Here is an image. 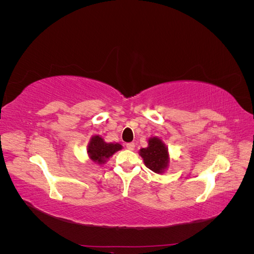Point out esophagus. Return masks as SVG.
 Wrapping results in <instances>:
<instances>
[{
	"label": "esophagus",
	"instance_id": "obj_1",
	"mask_svg": "<svg viewBox=\"0 0 254 254\" xmlns=\"http://www.w3.org/2000/svg\"><path fill=\"white\" fill-rule=\"evenodd\" d=\"M126 147H127V149H129V150H133L134 147H135V144H134L133 142L127 143V144H126Z\"/></svg>",
	"mask_w": 254,
	"mask_h": 254
}]
</instances>
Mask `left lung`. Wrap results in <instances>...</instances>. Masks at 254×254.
Instances as JSON below:
<instances>
[{"instance_id":"left-lung-1","label":"left lung","mask_w":254,"mask_h":254,"mask_svg":"<svg viewBox=\"0 0 254 254\" xmlns=\"http://www.w3.org/2000/svg\"><path fill=\"white\" fill-rule=\"evenodd\" d=\"M140 155L144 160L146 167L157 174L163 173L170 162L168 149L157 136L150 137L148 140V147L140 149Z\"/></svg>"}]
</instances>
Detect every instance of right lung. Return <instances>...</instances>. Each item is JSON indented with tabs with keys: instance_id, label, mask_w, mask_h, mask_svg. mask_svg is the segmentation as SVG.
<instances>
[{
	"instance_id": "1",
	"label": "right lung",
	"mask_w": 254,
	"mask_h": 254,
	"mask_svg": "<svg viewBox=\"0 0 254 254\" xmlns=\"http://www.w3.org/2000/svg\"><path fill=\"white\" fill-rule=\"evenodd\" d=\"M122 149L119 143H106L99 135L92 136L88 145L89 158L97 164H104L107 160L112 157L113 153Z\"/></svg>"
}]
</instances>
